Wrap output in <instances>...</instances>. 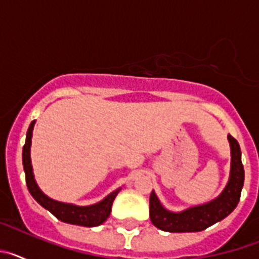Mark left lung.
Listing matches in <instances>:
<instances>
[{"mask_svg": "<svg viewBox=\"0 0 259 259\" xmlns=\"http://www.w3.org/2000/svg\"><path fill=\"white\" fill-rule=\"evenodd\" d=\"M231 148V170L227 185L214 200L192 206L183 211L167 210L153 191L149 200L150 221L155 227L166 232H200L221 222L235 210L244 185V166L241 149L231 135L227 136Z\"/></svg>", "mask_w": 259, "mask_h": 259, "instance_id": "1", "label": "left lung"}]
</instances>
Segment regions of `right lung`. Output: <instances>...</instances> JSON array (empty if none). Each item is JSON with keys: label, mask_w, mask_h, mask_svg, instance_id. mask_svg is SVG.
<instances>
[{"label": "right lung", "mask_w": 259, "mask_h": 259, "mask_svg": "<svg viewBox=\"0 0 259 259\" xmlns=\"http://www.w3.org/2000/svg\"><path fill=\"white\" fill-rule=\"evenodd\" d=\"M35 123L36 120H33L29 124L26 136V144L23 146L22 153L23 168H24V172H26V183L29 193L32 194V197L35 198L44 209L49 210L56 218L65 222V223L76 224V226H83V227H96V226H100V224L104 223L110 217L114 200H115L116 194L119 193V191L122 188L115 189L114 192L107 194L102 201L93 203V205H88V206H77V205H74V203L61 202V201L48 197L47 194L38 188L31 163L32 132H33Z\"/></svg>", "instance_id": "obj_1"}]
</instances>
